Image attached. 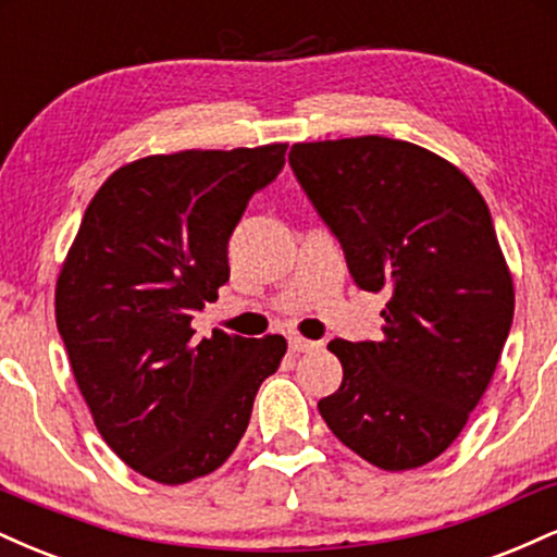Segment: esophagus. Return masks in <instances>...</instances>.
I'll return each instance as SVG.
<instances>
[{"instance_id":"esophagus-1","label":"esophagus","mask_w":557,"mask_h":557,"mask_svg":"<svg viewBox=\"0 0 557 557\" xmlns=\"http://www.w3.org/2000/svg\"><path fill=\"white\" fill-rule=\"evenodd\" d=\"M287 345H290L293 354H309V350L322 348V343L319 341H309V337H300V335L287 337Z\"/></svg>"}]
</instances>
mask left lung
Returning <instances> with one entry per match:
<instances>
[{
    "label": "left lung",
    "instance_id": "1",
    "mask_svg": "<svg viewBox=\"0 0 557 557\" xmlns=\"http://www.w3.org/2000/svg\"><path fill=\"white\" fill-rule=\"evenodd\" d=\"M290 168L361 290H385L382 337L332 341L327 426L385 471L443 456L482 400L513 322V277L487 203L456 164L408 140L293 144Z\"/></svg>",
    "mask_w": 557,
    "mask_h": 557
}]
</instances>
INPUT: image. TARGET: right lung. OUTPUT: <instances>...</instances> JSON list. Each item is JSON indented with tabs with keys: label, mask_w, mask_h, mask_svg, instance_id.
Listing matches in <instances>:
<instances>
[{
	"label": "right lung",
	"mask_w": 557,
	"mask_h": 557,
	"mask_svg": "<svg viewBox=\"0 0 557 557\" xmlns=\"http://www.w3.org/2000/svg\"><path fill=\"white\" fill-rule=\"evenodd\" d=\"M287 144L185 149L107 177L62 261L57 330L104 443L140 476L185 484L227 461L283 335L196 341L190 314L227 283V240Z\"/></svg>",
	"instance_id": "add662e5"
}]
</instances>
